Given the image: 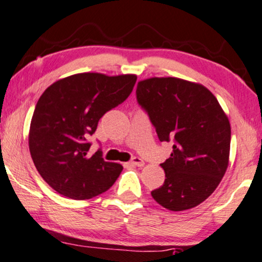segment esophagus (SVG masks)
<instances>
[{"label": "esophagus", "instance_id": "esophagus-1", "mask_svg": "<svg viewBox=\"0 0 262 262\" xmlns=\"http://www.w3.org/2000/svg\"><path fill=\"white\" fill-rule=\"evenodd\" d=\"M130 163H132V165L137 166V167H143L145 165L144 161L140 159V157H133V159H132Z\"/></svg>", "mask_w": 262, "mask_h": 262}]
</instances>
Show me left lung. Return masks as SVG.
<instances>
[{"instance_id":"left-lung-1","label":"left lung","mask_w":262,"mask_h":262,"mask_svg":"<svg viewBox=\"0 0 262 262\" xmlns=\"http://www.w3.org/2000/svg\"><path fill=\"white\" fill-rule=\"evenodd\" d=\"M137 100L160 141L174 143L171 157L161 163L165 183L151 195L171 211L193 209L215 191L227 171L228 117L207 88L179 78L139 81Z\"/></svg>"}]
</instances>
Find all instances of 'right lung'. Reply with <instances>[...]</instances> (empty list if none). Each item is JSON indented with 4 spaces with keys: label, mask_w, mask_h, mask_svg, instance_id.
Returning a JSON list of instances; mask_svg holds the SVG:
<instances>
[{
    "label": "right lung",
    "mask_w": 262,
    "mask_h": 262,
    "mask_svg": "<svg viewBox=\"0 0 262 262\" xmlns=\"http://www.w3.org/2000/svg\"><path fill=\"white\" fill-rule=\"evenodd\" d=\"M135 81V74L79 73L43 91L31 118L29 150L37 172L53 190L85 200L112 187L123 167L106 162L100 150L88 155V138L107 111L130 95Z\"/></svg>",
    "instance_id": "1"
}]
</instances>
